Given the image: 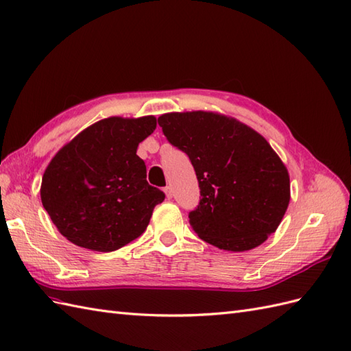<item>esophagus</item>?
I'll use <instances>...</instances> for the list:
<instances>
[{
    "label": "esophagus",
    "mask_w": 351,
    "mask_h": 351,
    "mask_svg": "<svg viewBox=\"0 0 351 351\" xmlns=\"http://www.w3.org/2000/svg\"><path fill=\"white\" fill-rule=\"evenodd\" d=\"M165 193H166V197H167L169 200L172 199V197H173V190H172V186H166V188H165Z\"/></svg>",
    "instance_id": "34e87169"
}]
</instances>
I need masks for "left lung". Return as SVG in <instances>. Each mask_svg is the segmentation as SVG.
I'll list each match as a JSON object with an SVG mask.
<instances>
[{
    "label": "left lung",
    "instance_id": "8db88e82",
    "mask_svg": "<svg viewBox=\"0 0 351 351\" xmlns=\"http://www.w3.org/2000/svg\"><path fill=\"white\" fill-rule=\"evenodd\" d=\"M158 125L195 170L200 202L188 218L197 236L231 252L264 243L291 200L289 173L269 143L217 112H169Z\"/></svg>",
    "mask_w": 351,
    "mask_h": 351
}]
</instances>
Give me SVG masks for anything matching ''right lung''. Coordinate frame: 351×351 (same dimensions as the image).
<instances>
[{
    "instance_id": "1",
    "label": "right lung",
    "mask_w": 351,
    "mask_h": 351,
    "mask_svg": "<svg viewBox=\"0 0 351 351\" xmlns=\"http://www.w3.org/2000/svg\"><path fill=\"white\" fill-rule=\"evenodd\" d=\"M156 117H110L84 129L51 158L41 182V202L71 243L112 252L147 230L165 193L147 182L136 156L156 130Z\"/></svg>"
}]
</instances>
